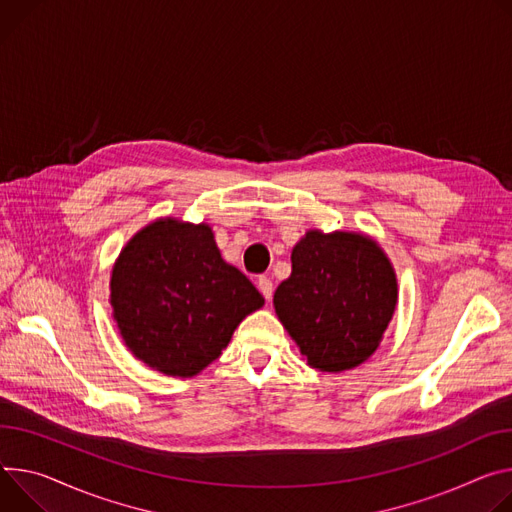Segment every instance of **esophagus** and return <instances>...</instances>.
<instances>
[{
	"label": "esophagus",
	"mask_w": 512,
	"mask_h": 512,
	"mask_svg": "<svg viewBox=\"0 0 512 512\" xmlns=\"http://www.w3.org/2000/svg\"><path fill=\"white\" fill-rule=\"evenodd\" d=\"M257 288H259V292L263 294V298H265V300H271V296H273V284H271L269 277H265V275H259V280H257Z\"/></svg>",
	"instance_id": "34e87169"
}]
</instances>
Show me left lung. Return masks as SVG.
Instances as JSON below:
<instances>
[{"instance_id":"1","label":"left lung","mask_w":512,"mask_h":512,"mask_svg":"<svg viewBox=\"0 0 512 512\" xmlns=\"http://www.w3.org/2000/svg\"><path fill=\"white\" fill-rule=\"evenodd\" d=\"M396 298L394 269L374 241L310 230L292 251V275L273 306L310 367L345 371L378 349Z\"/></svg>"}]
</instances>
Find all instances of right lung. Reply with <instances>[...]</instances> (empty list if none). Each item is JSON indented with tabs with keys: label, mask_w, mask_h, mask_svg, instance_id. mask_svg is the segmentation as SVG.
<instances>
[{
	"label": "right lung",
	"mask_w": 512,
	"mask_h": 512,
	"mask_svg": "<svg viewBox=\"0 0 512 512\" xmlns=\"http://www.w3.org/2000/svg\"><path fill=\"white\" fill-rule=\"evenodd\" d=\"M110 302L126 347L167 376L192 378L263 296L228 265L208 224L157 220L122 249Z\"/></svg>",
	"instance_id": "obj_1"
}]
</instances>
